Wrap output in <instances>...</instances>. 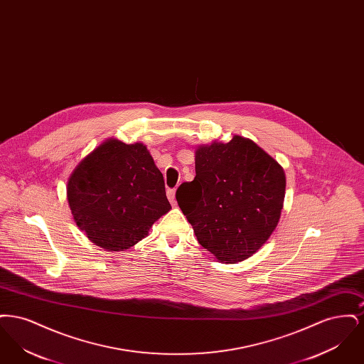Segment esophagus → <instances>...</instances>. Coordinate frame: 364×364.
I'll return each instance as SVG.
<instances>
[{
  "label": "esophagus",
  "instance_id": "34e87169",
  "mask_svg": "<svg viewBox=\"0 0 364 364\" xmlns=\"http://www.w3.org/2000/svg\"><path fill=\"white\" fill-rule=\"evenodd\" d=\"M166 195H168V199L172 205H176V190L174 188H169L166 191Z\"/></svg>",
  "mask_w": 364,
  "mask_h": 364
}]
</instances>
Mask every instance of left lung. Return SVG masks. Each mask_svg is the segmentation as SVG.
Returning <instances> with one entry per match:
<instances>
[{"label":"left lung","mask_w":364,"mask_h":364,"mask_svg":"<svg viewBox=\"0 0 364 364\" xmlns=\"http://www.w3.org/2000/svg\"><path fill=\"white\" fill-rule=\"evenodd\" d=\"M196 176L176 199L196 239L215 258L236 263L254 255L276 229L285 173L250 139L214 141L195 153Z\"/></svg>","instance_id":"1"}]
</instances>
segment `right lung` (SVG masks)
I'll use <instances>...</instances> for the list:
<instances>
[{
  "mask_svg": "<svg viewBox=\"0 0 364 364\" xmlns=\"http://www.w3.org/2000/svg\"><path fill=\"white\" fill-rule=\"evenodd\" d=\"M67 196L87 237L110 251L140 242L171 210L164 176L141 143L107 140L70 174Z\"/></svg>",
  "mask_w": 364,
  "mask_h": 364,
  "instance_id": "1",
  "label": "right lung"
}]
</instances>
